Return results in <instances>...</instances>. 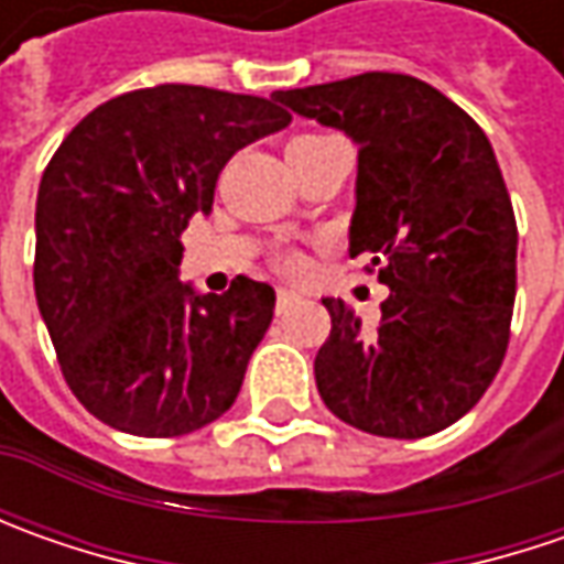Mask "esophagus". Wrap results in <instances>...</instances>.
<instances>
[{
    "instance_id": "esophagus-1",
    "label": "esophagus",
    "mask_w": 564,
    "mask_h": 564,
    "mask_svg": "<svg viewBox=\"0 0 564 564\" xmlns=\"http://www.w3.org/2000/svg\"><path fill=\"white\" fill-rule=\"evenodd\" d=\"M297 301H301V294L297 292H292V289H279V292H275V311H279V314H285V311L294 307Z\"/></svg>"
}]
</instances>
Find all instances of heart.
Instances as JSON below:
<instances>
[{
    "label": "heart",
    "instance_id": "heart-1",
    "mask_svg": "<svg viewBox=\"0 0 564 564\" xmlns=\"http://www.w3.org/2000/svg\"><path fill=\"white\" fill-rule=\"evenodd\" d=\"M294 141H297V138H294ZM275 267L285 272V275H301V272L307 270V263H304V257H301L297 250L279 253V257H275Z\"/></svg>",
    "mask_w": 564,
    "mask_h": 564
}]
</instances>
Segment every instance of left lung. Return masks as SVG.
Returning a JSON list of instances; mask_svg holds the SVG:
<instances>
[{"instance_id": "obj_1", "label": "left lung", "mask_w": 564, "mask_h": 564, "mask_svg": "<svg viewBox=\"0 0 564 564\" xmlns=\"http://www.w3.org/2000/svg\"><path fill=\"white\" fill-rule=\"evenodd\" d=\"M272 97L358 143L348 253L389 289L373 333L323 297L319 399L373 436L440 433L480 401L509 348L518 226L487 134L426 80L392 72Z\"/></svg>"}]
</instances>
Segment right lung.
<instances>
[{
    "mask_svg": "<svg viewBox=\"0 0 564 564\" xmlns=\"http://www.w3.org/2000/svg\"><path fill=\"white\" fill-rule=\"evenodd\" d=\"M272 99L160 84L97 106L36 191L33 292L65 382L131 436H185L235 404L275 292L182 282V231L209 216L223 165L289 128Z\"/></svg>",
    "mask_w": 564,
    "mask_h": 564,
    "instance_id": "right-lung-1",
    "label": "right lung"
}]
</instances>
